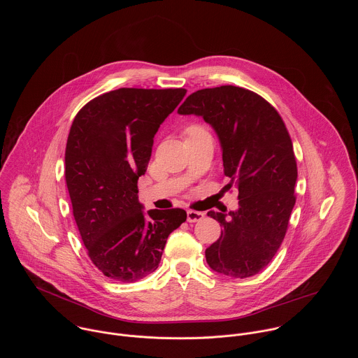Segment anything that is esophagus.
Returning <instances> with one entry per match:
<instances>
[{"mask_svg": "<svg viewBox=\"0 0 358 358\" xmlns=\"http://www.w3.org/2000/svg\"><path fill=\"white\" fill-rule=\"evenodd\" d=\"M204 216V212H199V210H187V222H190V223L199 222V220H201Z\"/></svg>", "mask_w": 358, "mask_h": 358, "instance_id": "esophagus-1", "label": "esophagus"}]
</instances>
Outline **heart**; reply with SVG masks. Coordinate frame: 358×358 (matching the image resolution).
I'll return each instance as SVG.
<instances>
[{"label":"heart","mask_w":358,"mask_h":358,"mask_svg":"<svg viewBox=\"0 0 358 358\" xmlns=\"http://www.w3.org/2000/svg\"><path fill=\"white\" fill-rule=\"evenodd\" d=\"M190 129H192V128H190Z\"/></svg>","instance_id":"obj_1"}]
</instances>
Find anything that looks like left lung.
Masks as SVG:
<instances>
[{"instance_id":"1","label":"left lung","mask_w":358,"mask_h":358,"mask_svg":"<svg viewBox=\"0 0 358 358\" xmlns=\"http://www.w3.org/2000/svg\"><path fill=\"white\" fill-rule=\"evenodd\" d=\"M178 113L200 115L213 128L230 179L226 187L238 190V209L208 212L223 230L205 250L206 263L229 277L255 275L277 254L296 201L298 168L287 127L270 103L233 85L200 90Z\"/></svg>"}]
</instances>
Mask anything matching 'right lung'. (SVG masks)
I'll return each mask as SVG.
<instances>
[{
  "label": "right lung",
  "mask_w": 358,
  "mask_h": 358,
  "mask_svg": "<svg viewBox=\"0 0 358 358\" xmlns=\"http://www.w3.org/2000/svg\"><path fill=\"white\" fill-rule=\"evenodd\" d=\"M186 90L120 88L87 103L67 138L64 176L73 215L92 263L111 280L135 282L158 267L185 209L143 210L138 179L154 135Z\"/></svg>",
  "instance_id": "obj_1"
}]
</instances>
